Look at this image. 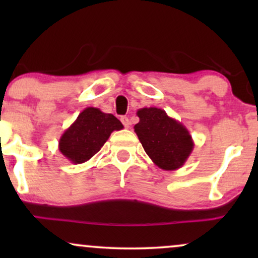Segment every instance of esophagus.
Segmentation results:
<instances>
[{"mask_svg":"<svg viewBox=\"0 0 258 258\" xmlns=\"http://www.w3.org/2000/svg\"><path fill=\"white\" fill-rule=\"evenodd\" d=\"M121 122L123 123V126L126 127V128H128L130 126H131V121H130V119L127 116H122L121 117Z\"/></svg>","mask_w":258,"mask_h":258,"instance_id":"34e87169","label":"esophagus"}]
</instances>
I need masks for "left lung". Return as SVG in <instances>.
<instances>
[{
  "label": "left lung",
  "instance_id": "obj_1",
  "mask_svg": "<svg viewBox=\"0 0 258 258\" xmlns=\"http://www.w3.org/2000/svg\"><path fill=\"white\" fill-rule=\"evenodd\" d=\"M137 116L135 132L154 164L166 171L182 167L194 148L186 127L155 106L139 109Z\"/></svg>",
  "mask_w": 258,
  "mask_h": 258
}]
</instances>
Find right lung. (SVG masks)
Masks as SVG:
<instances>
[{
  "instance_id": "right-lung-1",
  "label": "right lung",
  "mask_w": 258,
  "mask_h": 258,
  "mask_svg": "<svg viewBox=\"0 0 258 258\" xmlns=\"http://www.w3.org/2000/svg\"><path fill=\"white\" fill-rule=\"evenodd\" d=\"M122 128V123L112 114L88 106L61 135L59 150L73 164H84L99 152L112 131Z\"/></svg>"
}]
</instances>
